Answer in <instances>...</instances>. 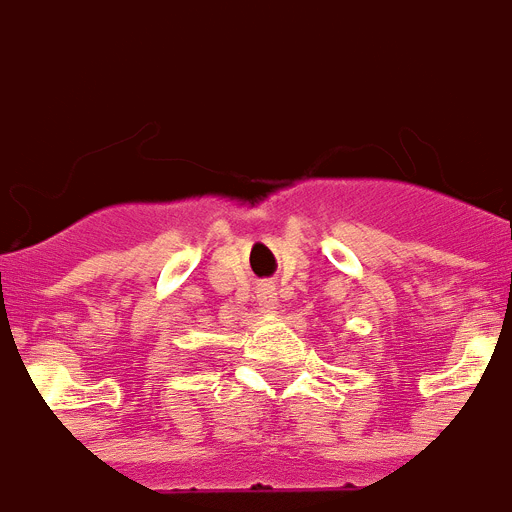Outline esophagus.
<instances>
[{"mask_svg": "<svg viewBox=\"0 0 512 512\" xmlns=\"http://www.w3.org/2000/svg\"><path fill=\"white\" fill-rule=\"evenodd\" d=\"M275 293H269V296H261V309H264V312H272V309H275Z\"/></svg>", "mask_w": 512, "mask_h": 512, "instance_id": "1", "label": "esophagus"}]
</instances>
